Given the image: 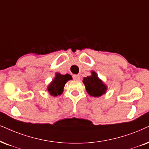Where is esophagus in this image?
Here are the masks:
<instances>
[{"label": "esophagus", "instance_id": "1", "mask_svg": "<svg viewBox=\"0 0 149 149\" xmlns=\"http://www.w3.org/2000/svg\"><path fill=\"white\" fill-rule=\"evenodd\" d=\"M73 78L75 80H80V75H78V74L73 75Z\"/></svg>", "mask_w": 149, "mask_h": 149}]
</instances>
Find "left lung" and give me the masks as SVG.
Returning <instances> with one entry per match:
<instances>
[{"label": "left lung", "instance_id": "obj_1", "mask_svg": "<svg viewBox=\"0 0 149 149\" xmlns=\"http://www.w3.org/2000/svg\"><path fill=\"white\" fill-rule=\"evenodd\" d=\"M91 76L84 78L82 80L86 91L91 96L96 97L101 96L106 93L108 87L103 81L98 78L95 71H91Z\"/></svg>", "mask_w": 149, "mask_h": 149}]
</instances>
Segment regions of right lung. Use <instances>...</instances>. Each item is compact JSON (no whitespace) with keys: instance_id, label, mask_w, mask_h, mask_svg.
Listing matches in <instances>:
<instances>
[{"instance_id":"obj_1","label":"right lung","mask_w":149,"mask_h":149,"mask_svg":"<svg viewBox=\"0 0 149 149\" xmlns=\"http://www.w3.org/2000/svg\"><path fill=\"white\" fill-rule=\"evenodd\" d=\"M56 76L47 86V91L52 96L56 97L63 93L65 84L69 80H72V77L69 74L62 75L60 73H56Z\"/></svg>"}]
</instances>
